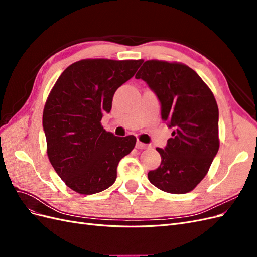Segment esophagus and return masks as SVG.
<instances>
[{
	"label": "esophagus",
	"mask_w": 257,
	"mask_h": 257,
	"mask_svg": "<svg viewBox=\"0 0 257 257\" xmlns=\"http://www.w3.org/2000/svg\"><path fill=\"white\" fill-rule=\"evenodd\" d=\"M136 148H137V149H147V148H148V145H146V144H144V143H142V142H137L136 143Z\"/></svg>",
	"instance_id": "esophagus-1"
}]
</instances>
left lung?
Segmentation results:
<instances>
[{"label": "left lung", "instance_id": "left-lung-1", "mask_svg": "<svg viewBox=\"0 0 257 257\" xmlns=\"http://www.w3.org/2000/svg\"><path fill=\"white\" fill-rule=\"evenodd\" d=\"M135 78L145 80L160 99L162 120L174 127L160 167L148 173L158 189L185 194L203 180L219 151V108L212 91L191 67L148 60Z\"/></svg>", "mask_w": 257, "mask_h": 257}]
</instances>
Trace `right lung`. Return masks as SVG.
<instances>
[{
    "label": "right lung",
    "instance_id": "add662e5",
    "mask_svg": "<svg viewBox=\"0 0 257 257\" xmlns=\"http://www.w3.org/2000/svg\"><path fill=\"white\" fill-rule=\"evenodd\" d=\"M143 60L84 59L64 69L46 100L43 127L47 155L64 183L82 195L99 193L116 179L122 158L136 137L114 136L100 121L109 112L119 87L131 79Z\"/></svg>",
    "mask_w": 257,
    "mask_h": 257
}]
</instances>
